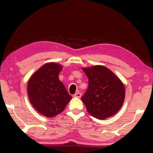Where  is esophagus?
<instances>
[{
  "instance_id": "1",
  "label": "esophagus",
  "mask_w": 153,
  "mask_h": 153,
  "mask_svg": "<svg viewBox=\"0 0 153 153\" xmlns=\"http://www.w3.org/2000/svg\"><path fill=\"white\" fill-rule=\"evenodd\" d=\"M74 96H75V97L79 98V99H80V98L81 97V94H80V92H77V93H75V94Z\"/></svg>"
}]
</instances>
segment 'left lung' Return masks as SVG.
<instances>
[{"mask_svg": "<svg viewBox=\"0 0 153 153\" xmlns=\"http://www.w3.org/2000/svg\"><path fill=\"white\" fill-rule=\"evenodd\" d=\"M82 69L88 78V87L81 98L88 112L99 119L116 114L125 98V88L122 80L103 65Z\"/></svg>", "mask_w": 153, "mask_h": 153, "instance_id": "left-lung-1", "label": "left lung"}]
</instances>
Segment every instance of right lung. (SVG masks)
Returning a JSON list of instances; mask_svg holds the SVG:
<instances>
[{
    "label": "right lung",
    "instance_id": "1",
    "mask_svg": "<svg viewBox=\"0 0 153 153\" xmlns=\"http://www.w3.org/2000/svg\"><path fill=\"white\" fill-rule=\"evenodd\" d=\"M63 66L57 62L43 65L29 78L27 94L33 107L40 114L54 117L64 111L72 99L58 75Z\"/></svg>",
    "mask_w": 153,
    "mask_h": 153
}]
</instances>
